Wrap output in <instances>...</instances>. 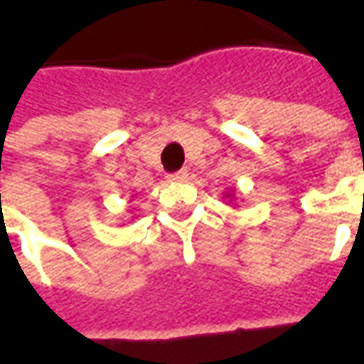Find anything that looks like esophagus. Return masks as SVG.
<instances>
[{
  "instance_id": "1",
  "label": "esophagus",
  "mask_w": 364,
  "mask_h": 364,
  "mask_svg": "<svg viewBox=\"0 0 364 364\" xmlns=\"http://www.w3.org/2000/svg\"><path fill=\"white\" fill-rule=\"evenodd\" d=\"M187 169H179V171H175V173H169L167 175V179L169 181H185L187 179Z\"/></svg>"
}]
</instances>
